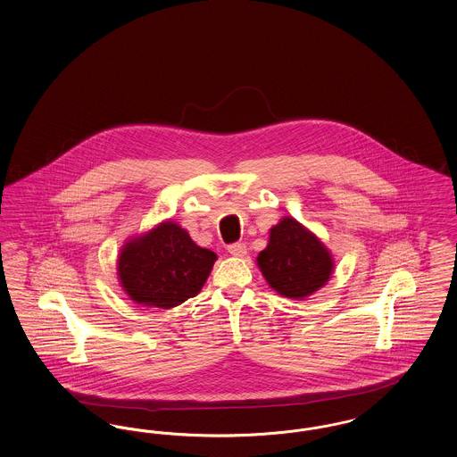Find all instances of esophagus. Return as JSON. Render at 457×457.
Returning <instances> with one entry per match:
<instances>
[{
  "instance_id": "obj_1",
  "label": "esophagus",
  "mask_w": 457,
  "mask_h": 457,
  "mask_svg": "<svg viewBox=\"0 0 457 457\" xmlns=\"http://www.w3.org/2000/svg\"><path fill=\"white\" fill-rule=\"evenodd\" d=\"M228 252L233 256H245L246 255V246H245V243H233L228 246Z\"/></svg>"
}]
</instances>
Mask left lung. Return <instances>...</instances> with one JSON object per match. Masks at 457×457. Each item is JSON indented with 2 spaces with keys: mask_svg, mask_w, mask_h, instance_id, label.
Listing matches in <instances>:
<instances>
[{
  "mask_svg": "<svg viewBox=\"0 0 457 457\" xmlns=\"http://www.w3.org/2000/svg\"><path fill=\"white\" fill-rule=\"evenodd\" d=\"M256 265L275 293L295 301L325 287L335 272V260L325 243L291 216L270 228Z\"/></svg>",
  "mask_w": 457,
  "mask_h": 457,
  "instance_id": "8db88e82",
  "label": "left lung"
}]
</instances>
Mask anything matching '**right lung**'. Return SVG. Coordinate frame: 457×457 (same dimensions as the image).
<instances>
[{
  "instance_id": "right-lung-1",
  "label": "right lung",
  "mask_w": 457,
  "mask_h": 457,
  "mask_svg": "<svg viewBox=\"0 0 457 457\" xmlns=\"http://www.w3.org/2000/svg\"><path fill=\"white\" fill-rule=\"evenodd\" d=\"M216 260L214 252L168 220L129 237L117 256V277L136 304L171 310L201 293Z\"/></svg>"
}]
</instances>
